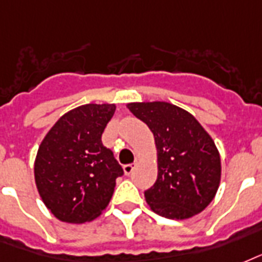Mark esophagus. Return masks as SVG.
Wrapping results in <instances>:
<instances>
[{"instance_id":"esophagus-1","label":"esophagus","mask_w":262,"mask_h":262,"mask_svg":"<svg viewBox=\"0 0 262 262\" xmlns=\"http://www.w3.org/2000/svg\"><path fill=\"white\" fill-rule=\"evenodd\" d=\"M135 167H137V163L127 164V165H124V167H123V169H124L125 175H129V173L134 171V168H135Z\"/></svg>"}]
</instances>
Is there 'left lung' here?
Listing matches in <instances>:
<instances>
[{"mask_svg":"<svg viewBox=\"0 0 262 262\" xmlns=\"http://www.w3.org/2000/svg\"><path fill=\"white\" fill-rule=\"evenodd\" d=\"M127 108L154 135L159 175L145 191L154 213L183 220L208 206L222 178L220 154L204 127L169 102H131Z\"/></svg>","mask_w":262,"mask_h":262,"instance_id":"obj_1","label":"left lung"}]
</instances>
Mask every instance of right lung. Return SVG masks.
<instances>
[{
	"mask_svg": "<svg viewBox=\"0 0 262 262\" xmlns=\"http://www.w3.org/2000/svg\"><path fill=\"white\" fill-rule=\"evenodd\" d=\"M115 103H87L62 115L40 143L35 183L46 208L61 222L82 224L102 213L124 173L101 137Z\"/></svg>",
	"mask_w": 262,
	"mask_h": 262,
	"instance_id": "1",
	"label": "right lung"
}]
</instances>
